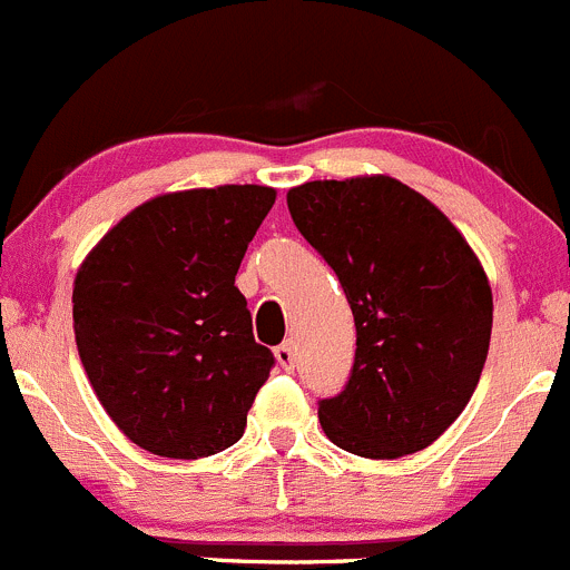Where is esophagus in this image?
Listing matches in <instances>:
<instances>
[{"mask_svg":"<svg viewBox=\"0 0 570 570\" xmlns=\"http://www.w3.org/2000/svg\"><path fill=\"white\" fill-rule=\"evenodd\" d=\"M274 355H276V363H279L282 370L285 372H291L294 370V363H296V352H294V341H285V344H279L274 350Z\"/></svg>","mask_w":570,"mask_h":570,"instance_id":"34e87169","label":"esophagus"}]
</instances>
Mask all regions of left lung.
Wrapping results in <instances>:
<instances>
[{
    "label": "left lung",
    "mask_w": 570,
    "mask_h": 570,
    "mask_svg": "<svg viewBox=\"0 0 570 570\" xmlns=\"http://www.w3.org/2000/svg\"><path fill=\"white\" fill-rule=\"evenodd\" d=\"M296 229L338 274L357 350L338 397L318 403L333 444L400 459L436 442L479 386L492 291L462 232L392 176L288 189Z\"/></svg>",
    "instance_id": "left-lung-1"
}]
</instances>
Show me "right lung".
<instances>
[{"label": "right lung", "instance_id": "obj_1", "mask_svg": "<svg viewBox=\"0 0 570 570\" xmlns=\"http://www.w3.org/2000/svg\"><path fill=\"white\" fill-rule=\"evenodd\" d=\"M274 200L259 184L156 195L80 263V363L114 425L154 456H213L246 431L274 355L235 276Z\"/></svg>", "mask_w": 570, "mask_h": 570}]
</instances>
